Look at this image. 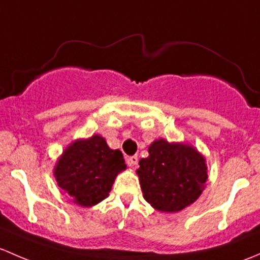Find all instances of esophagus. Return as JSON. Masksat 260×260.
<instances>
[{"label":"esophagus","instance_id":"esophagus-1","mask_svg":"<svg viewBox=\"0 0 260 260\" xmlns=\"http://www.w3.org/2000/svg\"><path fill=\"white\" fill-rule=\"evenodd\" d=\"M138 161H139V159H138V156H136V155L129 156V157H127V160H126L127 165H129V167H131V168L136 167V165H138Z\"/></svg>","mask_w":260,"mask_h":260}]
</instances>
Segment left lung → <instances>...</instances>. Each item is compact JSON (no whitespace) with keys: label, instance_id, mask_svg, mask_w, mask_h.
<instances>
[{"label":"left lung","instance_id":"1","mask_svg":"<svg viewBox=\"0 0 260 260\" xmlns=\"http://www.w3.org/2000/svg\"><path fill=\"white\" fill-rule=\"evenodd\" d=\"M136 170L144 198L152 208L174 213L199 198L208 179L205 159L190 145L154 141Z\"/></svg>","mask_w":260,"mask_h":260}]
</instances>
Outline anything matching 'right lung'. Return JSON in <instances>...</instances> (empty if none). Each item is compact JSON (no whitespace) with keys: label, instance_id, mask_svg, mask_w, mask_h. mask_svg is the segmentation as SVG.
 Returning a JSON list of instances; mask_svg holds the SVG:
<instances>
[{"label":"right lung","instance_id":"obj_1","mask_svg":"<svg viewBox=\"0 0 260 260\" xmlns=\"http://www.w3.org/2000/svg\"><path fill=\"white\" fill-rule=\"evenodd\" d=\"M126 169L120 150H111L105 139L93 135L77 140L63 151L55 168L58 186L81 207H92L108 198L120 171Z\"/></svg>","mask_w":260,"mask_h":260}]
</instances>
